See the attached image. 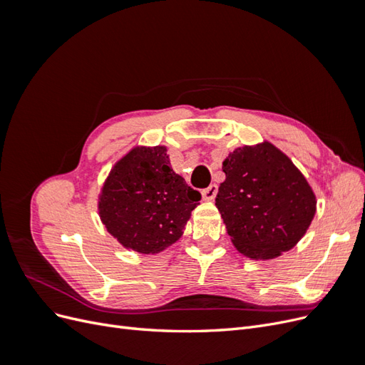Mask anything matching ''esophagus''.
<instances>
[{
  "label": "esophagus",
  "instance_id": "esophagus-1",
  "mask_svg": "<svg viewBox=\"0 0 365 365\" xmlns=\"http://www.w3.org/2000/svg\"><path fill=\"white\" fill-rule=\"evenodd\" d=\"M216 193H217V185L212 184L202 190V197L205 201H213L216 197Z\"/></svg>",
  "mask_w": 365,
  "mask_h": 365
}]
</instances>
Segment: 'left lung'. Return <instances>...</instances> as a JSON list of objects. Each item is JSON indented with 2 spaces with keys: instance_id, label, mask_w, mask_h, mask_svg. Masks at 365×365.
I'll use <instances>...</instances> for the list:
<instances>
[{
  "instance_id": "left-lung-1",
  "label": "left lung",
  "mask_w": 365,
  "mask_h": 365,
  "mask_svg": "<svg viewBox=\"0 0 365 365\" xmlns=\"http://www.w3.org/2000/svg\"><path fill=\"white\" fill-rule=\"evenodd\" d=\"M222 170L216 207L235 247L256 260L295 247L312 222L317 201L294 163L264 141L231 152Z\"/></svg>"
}]
</instances>
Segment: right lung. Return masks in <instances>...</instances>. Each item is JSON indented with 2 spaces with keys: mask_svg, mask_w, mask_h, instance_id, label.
I'll use <instances>...</instances> for the list:
<instances>
[{
  "mask_svg": "<svg viewBox=\"0 0 365 365\" xmlns=\"http://www.w3.org/2000/svg\"><path fill=\"white\" fill-rule=\"evenodd\" d=\"M164 146L135 148L109 173L98 201L106 230L121 245L155 254L182 235L201 193L175 173Z\"/></svg>",
  "mask_w": 365,
  "mask_h": 365,
  "instance_id": "obj_1",
  "label": "right lung"
}]
</instances>
